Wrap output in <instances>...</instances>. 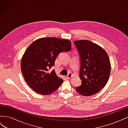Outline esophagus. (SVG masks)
Masks as SVG:
<instances>
[{
	"mask_svg": "<svg viewBox=\"0 0 128 128\" xmlns=\"http://www.w3.org/2000/svg\"><path fill=\"white\" fill-rule=\"evenodd\" d=\"M72 76V74L70 72H68V75L67 76V78H70Z\"/></svg>",
	"mask_w": 128,
	"mask_h": 128,
	"instance_id": "esophagus-1",
	"label": "esophagus"
}]
</instances>
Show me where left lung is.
<instances>
[{"instance_id":"1","label":"left lung","mask_w":128,"mask_h":128,"mask_svg":"<svg viewBox=\"0 0 128 128\" xmlns=\"http://www.w3.org/2000/svg\"><path fill=\"white\" fill-rule=\"evenodd\" d=\"M74 43L80 56V78L82 80L76 90L84 96L94 95L106 86L109 79V57L102 47L91 41L80 40Z\"/></svg>"}]
</instances>
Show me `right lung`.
Wrapping results in <instances>:
<instances>
[{
    "instance_id": "1",
    "label": "right lung",
    "mask_w": 128,
    "mask_h": 128,
    "mask_svg": "<svg viewBox=\"0 0 128 128\" xmlns=\"http://www.w3.org/2000/svg\"><path fill=\"white\" fill-rule=\"evenodd\" d=\"M71 42L55 37L40 38L32 42L23 56L21 69L28 86L38 94H51L56 90L64 80L58 77L54 66L57 56L62 52L69 51Z\"/></svg>"
}]
</instances>
